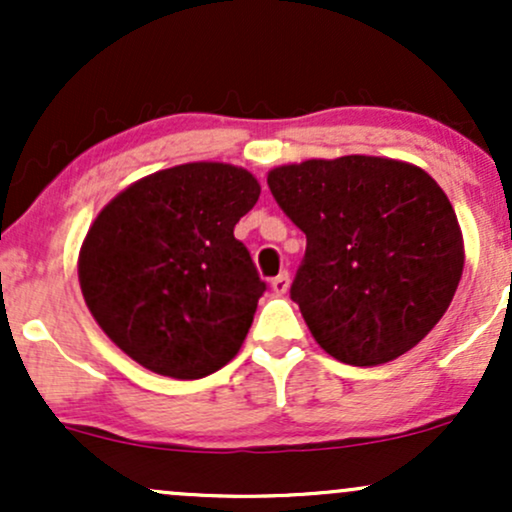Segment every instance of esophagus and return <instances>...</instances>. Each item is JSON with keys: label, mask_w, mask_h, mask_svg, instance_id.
I'll use <instances>...</instances> for the list:
<instances>
[{"label": "esophagus", "mask_w": 512, "mask_h": 512, "mask_svg": "<svg viewBox=\"0 0 512 512\" xmlns=\"http://www.w3.org/2000/svg\"><path fill=\"white\" fill-rule=\"evenodd\" d=\"M272 291L276 293V296H284V293L289 291V274L281 272L279 276H274V279H272Z\"/></svg>", "instance_id": "1"}]
</instances>
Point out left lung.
<instances>
[{"label":"left lung","mask_w":512,"mask_h":512,"mask_svg":"<svg viewBox=\"0 0 512 512\" xmlns=\"http://www.w3.org/2000/svg\"><path fill=\"white\" fill-rule=\"evenodd\" d=\"M267 185L308 240L291 298L327 354L380 366L438 325L462 279L464 243L426 170L383 156L310 158L272 168Z\"/></svg>","instance_id":"left-lung-1"}]
</instances>
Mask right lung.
Returning <instances> with one entry per match:
<instances>
[{
    "label": "right lung",
    "instance_id": "1",
    "mask_svg": "<svg viewBox=\"0 0 512 512\" xmlns=\"http://www.w3.org/2000/svg\"><path fill=\"white\" fill-rule=\"evenodd\" d=\"M260 182L231 163L158 170L115 195L79 250L98 327L139 366L197 380L243 346L267 284L233 228Z\"/></svg>",
    "mask_w": 512,
    "mask_h": 512
}]
</instances>
